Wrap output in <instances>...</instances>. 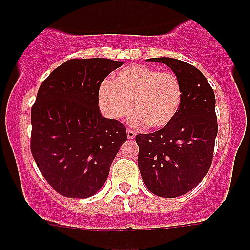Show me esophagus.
<instances>
[{"instance_id": "1", "label": "esophagus", "mask_w": 250, "mask_h": 250, "mask_svg": "<svg viewBox=\"0 0 250 250\" xmlns=\"http://www.w3.org/2000/svg\"><path fill=\"white\" fill-rule=\"evenodd\" d=\"M135 135H136V133H135L134 130H131V129H127V136L129 140H133L135 137Z\"/></svg>"}]
</instances>
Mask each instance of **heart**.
<instances>
[{
  "label": "heart",
  "mask_w": 250,
  "mask_h": 250,
  "mask_svg": "<svg viewBox=\"0 0 250 250\" xmlns=\"http://www.w3.org/2000/svg\"><path fill=\"white\" fill-rule=\"evenodd\" d=\"M182 94V83L173 71L133 64L120 70L111 81L102 83L99 102L109 119H125L133 109V125L162 129L176 116Z\"/></svg>",
  "instance_id": "heart-1"
}]
</instances>
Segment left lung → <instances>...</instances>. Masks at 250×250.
Returning a JSON list of instances; mask_svg holds the SVG:
<instances>
[{"label":"left lung","instance_id":"1","mask_svg":"<svg viewBox=\"0 0 250 250\" xmlns=\"http://www.w3.org/2000/svg\"><path fill=\"white\" fill-rule=\"evenodd\" d=\"M148 61L165 63L182 83V102L173 121L135 139L146 187L157 196L173 199L196 187L210 168L217 135L215 95L207 79L194 65L170 57Z\"/></svg>","mask_w":250,"mask_h":250}]
</instances>
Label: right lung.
Masks as SVG:
<instances>
[{
    "instance_id": "right-lung-1",
    "label": "right lung",
    "mask_w": 250,
    "mask_h": 250,
    "mask_svg": "<svg viewBox=\"0 0 250 250\" xmlns=\"http://www.w3.org/2000/svg\"><path fill=\"white\" fill-rule=\"evenodd\" d=\"M122 64L71 59L40 85L31 108L30 150L43 177L62 196L96 194L127 141L125 125L102 117L99 109L102 81Z\"/></svg>"
}]
</instances>
